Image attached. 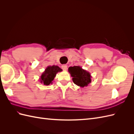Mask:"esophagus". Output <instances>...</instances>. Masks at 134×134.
Masks as SVG:
<instances>
[{"mask_svg":"<svg viewBox=\"0 0 134 134\" xmlns=\"http://www.w3.org/2000/svg\"><path fill=\"white\" fill-rule=\"evenodd\" d=\"M62 68L63 69V70H67V68H68V66L66 65H63L62 66Z\"/></svg>","mask_w":134,"mask_h":134,"instance_id":"obj_1","label":"esophagus"}]
</instances>
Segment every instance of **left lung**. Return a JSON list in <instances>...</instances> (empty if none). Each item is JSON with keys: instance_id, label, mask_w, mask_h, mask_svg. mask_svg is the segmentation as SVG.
Segmentation results:
<instances>
[{"instance_id": "left-lung-1", "label": "left lung", "mask_w": 134, "mask_h": 134, "mask_svg": "<svg viewBox=\"0 0 134 134\" xmlns=\"http://www.w3.org/2000/svg\"><path fill=\"white\" fill-rule=\"evenodd\" d=\"M71 76L72 77V81L75 84L80 87L87 86L91 82L90 72L84 70L79 66H74L68 69Z\"/></svg>"}]
</instances>
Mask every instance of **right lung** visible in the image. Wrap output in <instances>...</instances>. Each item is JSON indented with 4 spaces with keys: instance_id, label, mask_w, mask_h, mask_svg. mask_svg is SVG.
I'll return each mask as SVG.
<instances>
[{
    "instance_id": "obj_1",
    "label": "right lung",
    "mask_w": 134,
    "mask_h": 134,
    "mask_svg": "<svg viewBox=\"0 0 134 134\" xmlns=\"http://www.w3.org/2000/svg\"><path fill=\"white\" fill-rule=\"evenodd\" d=\"M62 71V69L60 68L58 66H48L40 76V82L45 86H48L49 84L52 83V81L54 80V78H55L56 74L58 72Z\"/></svg>"
}]
</instances>
